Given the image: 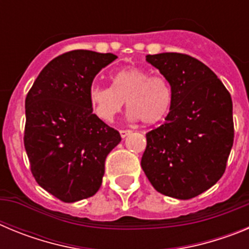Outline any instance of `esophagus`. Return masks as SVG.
<instances>
[{
  "instance_id": "esophagus-1",
  "label": "esophagus",
  "mask_w": 249,
  "mask_h": 249,
  "mask_svg": "<svg viewBox=\"0 0 249 249\" xmlns=\"http://www.w3.org/2000/svg\"><path fill=\"white\" fill-rule=\"evenodd\" d=\"M131 133H132V131H129V129H121L120 131V135L122 138H126L127 136L131 135Z\"/></svg>"
}]
</instances>
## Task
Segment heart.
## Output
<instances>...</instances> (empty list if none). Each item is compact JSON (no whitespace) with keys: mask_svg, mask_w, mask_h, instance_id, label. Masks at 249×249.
<instances>
[{"mask_svg":"<svg viewBox=\"0 0 249 249\" xmlns=\"http://www.w3.org/2000/svg\"><path fill=\"white\" fill-rule=\"evenodd\" d=\"M89 103L101 121L111 123L127 102L131 121L155 124L166 118L173 102V91L163 76H152L140 67H128L112 74V87L93 85Z\"/></svg>","mask_w":249,"mask_h":249,"instance_id":"b5f03b06","label":"heart"}]
</instances>
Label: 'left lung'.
<instances>
[{
	"label": "left lung",
	"instance_id": "left-lung-1",
	"mask_svg": "<svg viewBox=\"0 0 249 249\" xmlns=\"http://www.w3.org/2000/svg\"><path fill=\"white\" fill-rule=\"evenodd\" d=\"M146 61L168 80L173 102L166 122L146 135L141 166L160 193L193 198L226 171L234 137L232 98L214 72L193 57L167 52Z\"/></svg>",
	"mask_w": 249,
	"mask_h": 249
}]
</instances>
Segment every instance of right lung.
Here are the masks:
<instances>
[{
    "label": "right lung",
    "instance_id": "obj_1",
    "mask_svg": "<svg viewBox=\"0 0 249 249\" xmlns=\"http://www.w3.org/2000/svg\"><path fill=\"white\" fill-rule=\"evenodd\" d=\"M113 53L74 50L46 65L26 97L25 148L31 172L48 193L67 203L100 190L106 157L120 132L93 113L89 92Z\"/></svg>",
    "mask_w": 249,
    "mask_h": 249
}]
</instances>
